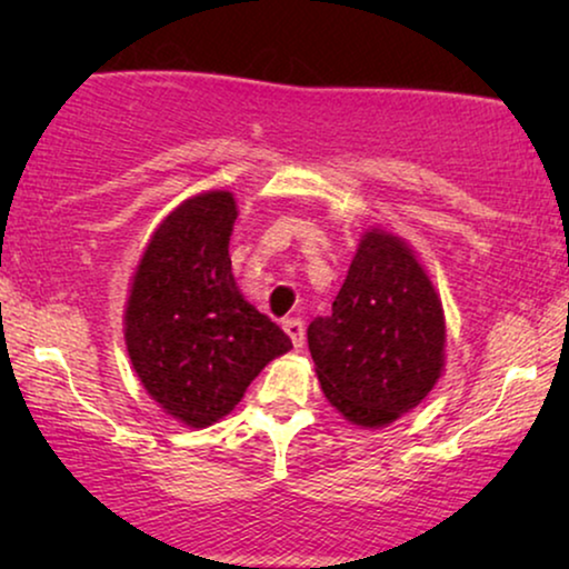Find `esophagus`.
<instances>
[{"instance_id":"obj_1","label":"esophagus","mask_w":569,"mask_h":569,"mask_svg":"<svg viewBox=\"0 0 569 569\" xmlns=\"http://www.w3.org/2000/svg\"><path fill=\"white\" fill-rule=\"evenodd\" d=\"M282 329L287 331V337L292 339V347L300 349L302 341H306V329H302L300 318H287V321H282Z\"/></svg>"}]
</instances>
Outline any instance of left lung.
Masks as SVG:
<instances>
[{"instance_id":"obj_1","label":"left lung","mask_w":569,"mask_h":569,"mask_svg":"<svg viewBox=\"0 0 569 569\" xmlns=\"http://www.w3.org/2000/svg\"><path fill=\"white\" fill-rule=\"evenodd\" d=\"M321 391L341 417L378 430L422 403L446 365V316L399 236L368 230L331 316L308 326Z\"/></svg>"}]
</instances>
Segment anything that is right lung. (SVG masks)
<instances>
[{
	"mask_svg": "<svg viewBox=\"0 0 569 569\" xmlns=\"http://www.w3.org/2000/svg\"><path fill=\"white\" fill-rule=\"evenodd\" d=\"M236 217L230 191H204L176 207L139 259L123 313L127 352L144 391L197 430L230 415L251 380L292 349L238 290L228 253Z\"/></svg>",
	"mask_w": 569,
	"mask_h": 569,
	"instance_id": "1",
	"label": "right lung"
}]
</instances>
